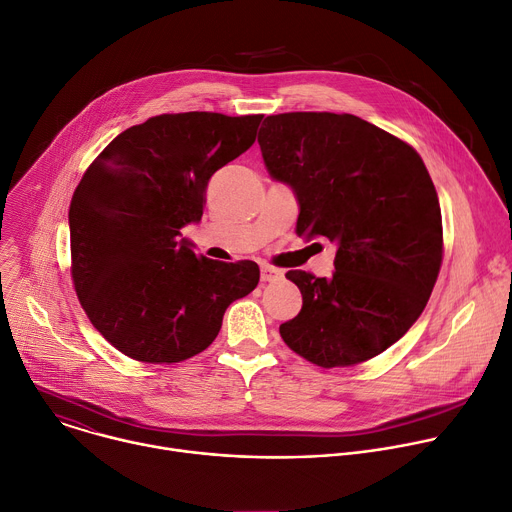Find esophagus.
<instances>
[{
    "label": "esophagus",
    "instance_id": "obj_1",
    "mask_svg": "<svg viewBox=\"0 0 512 512\" xmlns=\"http://www.w3.org/2000/svg\"><path fill=\"white\" fill-rule=\"evenodd\" d=\"M260 278H262V282L278 280V278H282V270H278V268H274L270 264H262L260 266Z\"/></svg>",
    "mask_w": 512,
    "mask_h": 512
}]
</instances>
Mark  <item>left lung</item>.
I'll list each match as a JSON object with an SVG mask.
<instances>
[{"mask_svg": "<svg viewBox=\"0 0 512 512\" xmlns=\"http://www.w3.org/2000/svg\"><path fill=\"white\" fill-rule=\"evenodd\" d=\"M258 144L272 179L293 187L297 234L335 242L333 274L289 270L303 295L280 325L321 368L362 364L423 313L443 258L437 191L413 146L352 113L268 116Z\"/></svg>", "mask_w": 512, "mask_h": 512, "instance_id": "1", "label": "left lung"}]
</instances>
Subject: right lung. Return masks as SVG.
<instances>
[{
  "label": "right lung",
  "mask_w": 512,
  "mask_h": 512,
  "mask_svg": "<svg viewBox=\"0 0 512 512\" xmlns=\"http://www.w3.org/2000/svg\"><path fill=\"white\" fill-rule=\"evenodd\" d=\"M260 122L162 113L113 138L85 170L69 207L71 274L93 327L128 358H193L225 309L256 289V262L209 260L179 236L201 219L215 170L254 144Z\"/></svg>",
  "instance_id": "add662e5"
}]
</instances>
